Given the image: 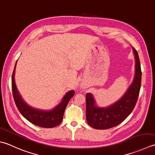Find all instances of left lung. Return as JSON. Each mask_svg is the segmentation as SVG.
<instances>
[{"instance_id": "8db88e82", "label": "left lung", "mask_w": 155, "mask_h": 155, "mask_svg": "<svg viewBox=\"0 0 155 155\" xmlns=\"http://www.w3.org/2000/svg\"><path fill=\"white\" fill-rule=\"evenodd\" d=\"M132 48L135 58V74L132 84L118 101L107 107L97 105L91 93L86 95V118L92 128L105 130L122 123L132 113L137 102L141 86L142 72L138 52Z\"/></svg>"}]
</instances>
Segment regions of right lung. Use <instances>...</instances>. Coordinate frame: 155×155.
Masks as SVG:
<instances>
[{
  "label": "right lung",
  "instance_id": "right-lung-1",
  "mask_svg": "<svg viewBox=\"0 0 155 155\" xmlns=\"http://www.w3.org/2000/svg\"><path fill=\"white\" fill-rule=\"evenodd\" d=\"M16 64L17 62L12 75V91L15 104L21 114L29 122L41 128H54L59 125L62 122L64 113L70 99L74 95V91H69L66 93L60 104L51 110H44L33 107L24 101L17 88L15 81Z\"/></svg>",
  "mask_w": 155,
  "mask_h": 155
}]
</instances>
